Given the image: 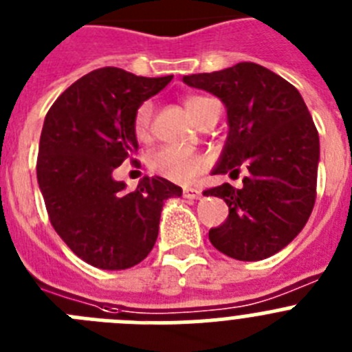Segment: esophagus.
Here are the masks:
<instances>
[{"label": "esophagus", "mask_w": 352, "mask_h": 352, "mask_svg": "<svg viewBox=\"0 0 352 352\" xmlns=\"http://www.w3.org/2000/svg\"><path fill=\"white\" fill-rule=\"evenodd\" d=\"M203 195V192H201V188H197V186H185L183 188V197L186 199H199Z\"/></svg>", "instance_id": "obj_1"}]
</instances>
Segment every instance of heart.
Segmentation results:
<instances>
[{
    "mask_svg": "<svg viewBox=\"0 0 352 352\" xmlns=\"http://www.w3.org/2000/svg\"><path fill=\"white\" fill-rule=\"evenodd\" d=\"M214 104V100L208 96L192 95L183 100L186 113L190 114L195 121H201L208 109ZM151 123H153V105L144 102L138 107L133 114V133L139 141H144L151 133ZM208 167V158L201 153H195L190 149L178 148V146H162L149 157V169L151 173L169 179L173 183H190L197 178Z\"/></svg>",
    "mask_w": 352,
    "mask_h": 352,
    "instance_id": "1",
    "label": "heart"
}]
</instances>
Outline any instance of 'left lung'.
Masks as SVG:
<instances>
[{
  "mask_svg": "<svg viewBox=\"0 0 352 352\" xmlns=\"http://www.w3.org/2000/svg\"><path fill=\"white\" fill-rule=\"evenodd\" d=\"M183 82L227 107L229 138L213 174L245 173L241 188L223 183L203 192L229 206L226 222L210 229L211 245L238 261L272 257L296 238L316 204L319 133L309 109L291 82L247 61Z\"/></svg>",
  "mask_w": 352,
  "mask_h": 352,
  "instance_id": "1",
  "label": "left lung"
}]
</instances>
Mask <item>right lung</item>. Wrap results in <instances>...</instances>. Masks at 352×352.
<instances>
[{
    "mask_svg": "<svg viewBox=\"0 0 352 352\" xmlns=\"http://www.w3.org/2000/svg\"><path fill=\"white\" fill-rule=\"evenodd\" d=\"M173 76L138 77L121 68L93 70L49 109L40 135L36 179L54 231L77 257L100 270H126L148 256L164 201L182 188L144 178L132 192L113 178L135 160L133 114Z\"/></svg>",
    "mask_w": 352,
    "mask_h": 352,
    "instance_id": "1",
    "label": "right lung"
}]
</instances>
